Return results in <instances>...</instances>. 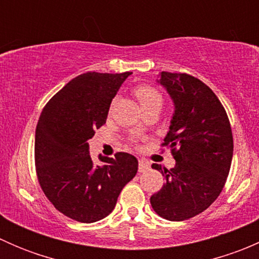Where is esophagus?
Listing matches in <instances>:
<instances>
[{"instance_id":"1","label":"esophagus","mask_w":259,"mask_h":259,"mask_svg":"<svg viewBox=\"0 0 259 259\" xmlns=\"http://www.w3.org/2000/svg\"><path fill=\"white\" fill-rule=\"evenodd\" d=\"M149 166H150V164H149L145 159H139V173L148 170Z\"/></svg>"}]
</instances>
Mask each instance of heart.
<instances>
[{
  "label": "heart",
  "instance_id": "heart-1",
  "mask_svg": "<svg viewBox=\"0 0 259 259\" xmlns=\"http://www.w3.org/2000/svg\"><path fill=\"white\" fill-rule=\"evenodd\" d=\"M134 94L137 96L138 101L140 103V105L146 106L149 104L159 103L161 104L163 101V98H161L160 93H159L156 89L151 88L149 85H139L134 89Z\"/></svg>",
  "mask_w": 259,
  "mask_h": 259
}]
</instances>
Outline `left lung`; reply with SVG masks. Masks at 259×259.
I'll list each match as a JSON object with an SVG mask.
<instances>
[{
  "mask_svg": "<svg viewBox=\"0 0 259 259\" xmlns=\"http://www.w3.org/2000/svg\"><path fill=\"white\" fill-rule=\"evenodd\" d=\"M160 85L174 103L164 143L176 159L168 170L153 164L165 184L151 195L150 204L161 218L182 222L202 213L218 198L233 158V135L223 105L209 86L182 72L160 74Z\"/></svg>",
  "mask_w": 259,
  "mask_h": 259,
  "instance_id": "left-lung-1",
  "label": "left lung"
}]
</instances>
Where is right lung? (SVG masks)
I'll return each instance as SVG.
<instances>
[{"mask_svg":"<svg viewBox=\"0 0 259 259\" xmlns=\"http://www.w3.org/2000/svg\"><path fill=\"white\" fill-rule=\"evenodd\" d=\"M130 74L79 75L50 99L36 126L41 189L57 210L81 223L108 217L138 171L137 158L127 153L99 156L104 165H94L88 143L106 122L111 101Z\"/></svg>","mask_w":259,"mask_h":259,"instance_id":"1","label":"right lung"}]
</instances>
